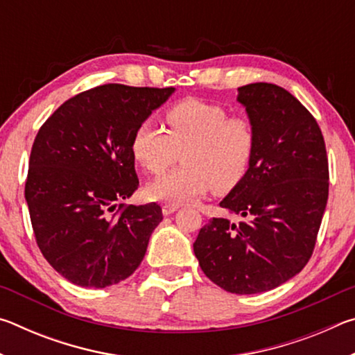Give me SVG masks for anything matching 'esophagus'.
<instances>
[{
    "label": "esophagus",
    "instance_id": "34e87169",
    "mask_svg": "<svg viewBox=\"0 0 355 355\" xmlns=\"http://www.w3.org/2000/svg\"><path fill=\"white\" fill-rule=\"evenodd\" d=\"M178 208H180L178 205H172V203H166V205H163V214H164V216H169V214H172V213H175Z\"/></svg>",
    "mask_w": 355,
    "mask_h": 355
}]
</instances>
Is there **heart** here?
Masks as SVG:
<instances>
[{
	"instance_id": "b5f03b06",
	"label": "heart",
	"mask_w": 355,
	"mask_h": 355,
	"mask_svg": "<svg viewBox=\"0 0 355 355\" xmlns=\"http://www.w3.org/2000/svg\"><path fill=\"white\" fill-rule=\"evenodd\" d=\"M166 125L142 122L131 136V155L147 173L166 171L182 153L180 169L147 184L150 200L182 205L209 189L227 194L248 175L257 142L249 119L191 98L166 111Z\"/></svg>"
}]
</instances>
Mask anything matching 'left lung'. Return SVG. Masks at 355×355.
<instances>
[{"mask_svg":"<svg viewBox=\"0 0 355 355\" xmlns=\"http://www.w3.org/2000/svg\"><path fill=\"white\" fill-rule=\"evenodd\" d=\"M255 130L248 175L219 205L245 220L213 218L194 254L216 285L235 294L274 290L302 271L313 254L329 197L326 144L315 117L284 87L238 89Z\"/></svg>","mask_w":355,"mask_h":355,"instance_id":"1","label":"left lung"}]
</instances>
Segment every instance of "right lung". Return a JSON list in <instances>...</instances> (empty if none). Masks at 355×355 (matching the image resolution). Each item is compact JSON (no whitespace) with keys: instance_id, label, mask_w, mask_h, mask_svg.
<instances>
[{"instance_id":"1","label":"right lung","mask_w":355,"mask_h":355,"mask_svg":"<svg viewBox=\"0 0 355 355\" xmlns=\"http://www.w3.org/2000/svg\"><path fill=\"white\" fill-rule=\"evenodd\" d=\"M173 87L105 84L65 101L35 136L25 199L45 260L71 284L116 285L133 274L163 220L156 203H120L139 186L136 127Z\"/></svg>"}]
</instances>
